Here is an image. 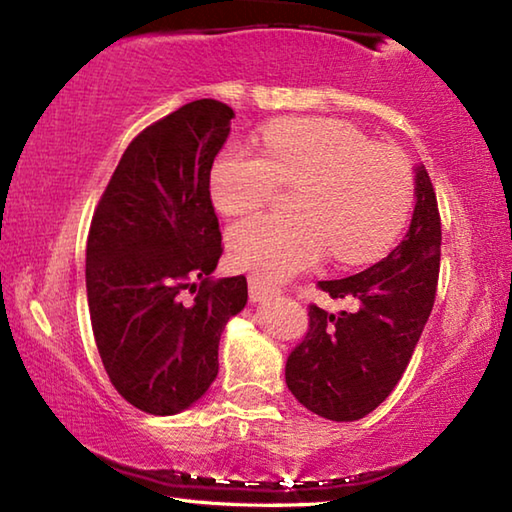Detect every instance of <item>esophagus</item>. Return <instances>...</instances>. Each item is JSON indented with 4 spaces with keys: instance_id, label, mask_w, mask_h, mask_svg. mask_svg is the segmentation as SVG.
I'll use <instances>...</instances> for the list:
<instances>
[{
    "instance_id": "esophagus-1",
    "label": "esophagus",
    "mask_w": 512,
    "mask_h": 512,
    "mask_svg": "<svg viewBox=\"0 0 512 512\" xmlns=\"http://www.w3.org/2000/svg\"><path fill=\"white\" fill-rule=\"evenodd\" d=\"M248 287H250V298H253V302L264 300V298L273 296V293L280 291V287H277V284H273L271 280H266V277L255 275V273L248 277Z\"/></svg>"
}]
</instances>
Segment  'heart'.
<instances>
[{"label":"heart","instance_id":"obj_1","mask_svg":"<svg viewBox=\"0 0 512 512\" xmlns=\"http://www.w3.org/2000/svg\"><path fill=\"white\" fill-rule=\"evenodd\" d=\"M280 187H298V216H246L228 228L232 262L259 275H287L316 264L329 248L343 264L372 262L409 221L411 162L339 119H284L262 133V153L230 144L210 171V198L221 214L257 210Z\"/></svg>","mask_w":512,"mask_h":512}]
</instances>
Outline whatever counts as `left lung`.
Wrapping results in <instances>:
<instances>
[{
	"mask_svg": "<svg viewBox=\"0 0 512 512\" xmlns=\"http://www.w3.org/2000/svg\"><path fill=\"white\" fill-rule=\"evenodd\" d=\"M411 228L391 255L343 280L318 282L357 309L309 307V332L287 359V386L320 418L359 420L391 395L427 325L440 273V212L424 167L415 176Z\"/></svg>",
	"mask_w": 512,
	"mask_h": 512,
	"instance_id": "obj_1",
	"label": "left lung"
}]
</instances>
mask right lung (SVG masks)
<instances>
[{
    "label": "right lung",
    "instance_id": "right-lung-1",
    "mask_svg": "<svg viewBox=\"0 0 512 512\" xmlns=\"http://www.w3.org/2000/svg\"><path fill=\"white\" fill-rule=\"evenodd\" d=\"M232 117L225 103L198 99L153 121L94 207L85 250L94 341L110 384L151 415L183 411L210 388L223 327L248 302L244 275L210 280L223 255L210 171Z\"/></svg>",
    "mask_w": 512,
    "mask_h": 512
}]
</instances>
